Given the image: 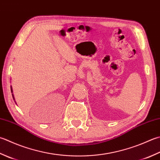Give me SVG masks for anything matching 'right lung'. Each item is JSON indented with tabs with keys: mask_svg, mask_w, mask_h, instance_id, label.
I'll list each match as a JSON object with an SVG mask.
<instances>
[{
	"mask_svg": "<svg viewBox=\"0 0 160 160\" xmlns=\"http://www.w3.org/2000/svg\"><path fill=\"white\" fill-rule=\"evenodd\" d=\"M11 92H12V87H11ZM12 97H13V98H14V95H13V93H12Z\"/></svg>",
	"mask_w": 160,
	"mask_h": 160,
	"instance_id": "1",
	"label": "right lung"
}]
</instances>
